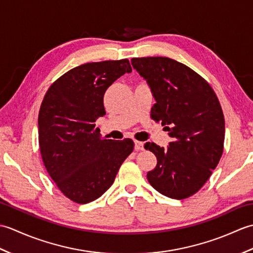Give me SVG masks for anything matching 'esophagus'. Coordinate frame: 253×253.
I'll use <instances>...</instances> for the list:
<instances>
[{"instance_id":"1","label":"esophagus","mask_w":253,"mask_h":253,"mask_svg":"<svg viewBox=\"0 0 253 253\" xmlns=\"http://www.w3.org/2000/svg\"><path fill=\"white\" fill-rule=\"evenodd\" d=\"M135 149L137 150V151H141V150H143L144 149V147H143V142H141V141H135Z\"/></svg>"}]
</instances>
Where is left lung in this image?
I'll return each instance as SVG.
<instances>
[{"label":"left lung","mask_w":253,"mask_h":253,"mask_svg":"<svg viewBox=\"0 0 253 253\" xmlns=\"http://www.w3.org/2000/svg\"><path fill=\"white\" fill-rule=\"evenodd\" d=\"M133 68L147 80L155 103L152 118L162 123L168 148L147 142L157 157L147 178L162 195L181 200L201 189L223 154L225 120L211 85L191 68L169 57H135Z\"/></svg>","instance_id":"left-lung-1"}]
</instances>
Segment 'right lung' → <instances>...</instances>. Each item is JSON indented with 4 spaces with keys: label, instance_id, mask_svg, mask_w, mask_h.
I'll return each instance as SVG.
<instances>
[{
    "label": "right lung",
    "instance_id": "obj_1",
    "mask_svg": "<svg viewBox=\"0 0 253 253\" xmlns=\"http://www.w3.org/2000/svg\"><path fill=\"white\" fill-rule=\"evenodd\" d=\"M130 72L127 58L83 64L46 91L38 117L40 152L47 173L69 200L84 204L101 197L132 152L131 139L107 140L95 127L105 115V91Z\"/></svg>",
    "mask_w": 253,
    "mask_h": 253
}]
</instances>
